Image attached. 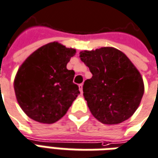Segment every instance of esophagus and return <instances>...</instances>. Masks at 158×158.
<instances>
[{
    "mask_svg": "<svg viewBox=\"0 0 158 158\" xmlns=\"http://www.w3.org/2000/svg\"><path fill=\"white\" fill-rule=\"evenodd\" d=\"M79 90H80V92L82 93L83 92V84H80V85H79Z\"/></svg>",
    "mask_w": 158,
    "mask_h": 158,
    "instance_id": "obj_1",
    "label": "esophagus"
}]
</instances>
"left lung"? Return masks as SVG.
<instances>
[{
  "label": "left lung",
  "instance_id": "left-lung-1",
  "mask_svg": "<svg viewBox=\"0 0 158 158\" xmlns=\"http://www.w3.org/2000/svg\"><path fill=\"white\" fill-rule=\"evenodd\" d=\"M79 58L92 77L84 85L90 113L103 124L115 125L133 115L144 95L140 73L123 52L113 47L84 50Z\"/></svg>",
  "mask_w": 158,
  "mask_h": 158
}]
</instances>
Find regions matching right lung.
<instances>
[{
    "instance_id": "right-lung-1",
    "label": "right lung",
    "mask_w": 158,
    "mask_h": 158,
    "mask_svg": "<svg viewBox=\"0 0 158 158\" xmlns=\"http://www.w3.org/2000/svg\"><path fill=\"white\" fill-rule=\"evenodd\" d=\"M76 54L58 42L42 46L18 70L14 87L17 101L27 116L52 124L66 114L80 93L73 82L75 73L67 64Z\"/></svg>"
}]
</instances>
